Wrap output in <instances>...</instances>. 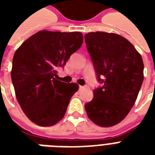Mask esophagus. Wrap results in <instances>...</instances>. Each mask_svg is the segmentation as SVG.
I'll list each match as a JSON object with an SVG mask.
<instances>
[{
	"mask_svg": "<svg viewBox=\"0 0 155 155\" xmlns=\"http://www.w3.org/2000/svg\"><path fill=\"white\" fill-rule=\"evenodd\" d=\"M80 89H84V88H86V86H82V85H80Z\"/></svg>",
	"mask_w": 155,
	"mask_h": 155,
	"instance_id": "esophagus-1",
	"label": "esophagus"
}]
</instances>
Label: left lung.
<instances>
[{"label": "left lung", "mask_w": 155, "mask_h": 155, "mask_svg": "<svg viewBox=\"0 0 155 155\" xmlns=\"http://www.w3.org/2000/svg\"><path fill=\"white\" fill-rule=\"evenodd\" d=\"M97 80L102 84L85 104L88 117L101 127L120 122L130 113L143 82L144 64L135 47L117 34L91 32L84 35Z\"/></svg>", "instance_id": "obj_1"}]
</instances>
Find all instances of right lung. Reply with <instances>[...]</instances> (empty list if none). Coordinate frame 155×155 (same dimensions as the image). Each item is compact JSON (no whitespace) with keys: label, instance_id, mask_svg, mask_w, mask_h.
Returning <instances> with one entry per match:
<instances>
[{"label":"right lung","instance_id":"1","mask_svg":"<svg viewBox=\"0 0 155 155\" xmlns=\"http://www.w3.org/2000/svg\"><path fill=\"white\" fill-rule=\"evenodd\" d=\"M83 40L80 32L41 30L16 51L11 71L16 97L36 125L51 126L63 117L79 86L57 80V69L65 66Z\"/></svg>","mask_w":155,"mask_h":155}]
</instances>
